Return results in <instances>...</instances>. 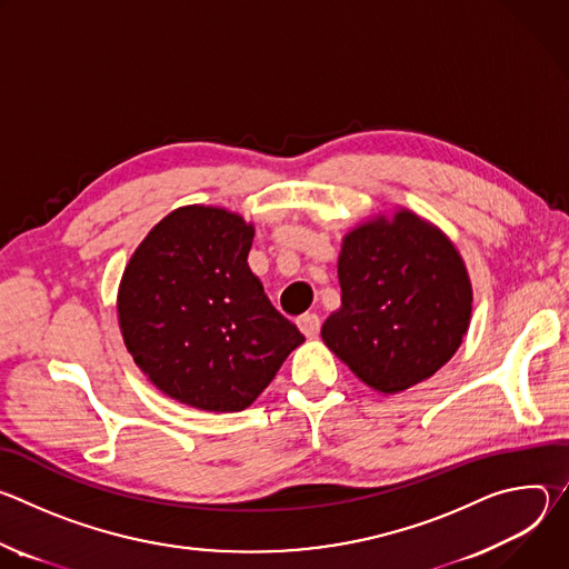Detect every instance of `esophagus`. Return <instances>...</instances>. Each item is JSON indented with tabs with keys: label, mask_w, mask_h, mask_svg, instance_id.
Here are the masks:
<instances>
[{
	"label": "esophagus",
	"mask_w": 569,
	"mask_h": 569,
	"mask_svg": "<svg viewBox=\"0 0 569 569\" xmlns=\"http://www.w3.org/2000/svg\"><path fill=\"white\" fill-rule=\"evenodd\" d=\"M297 327H299V331H301L306 338H317L321 321H319V317H317L315 312H308V315H301V317L297 319Z\"/></svg>",
	"instance_id": "34e87169"
}]
</instances>
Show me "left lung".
<instances>
[{"label": "left lung", "mask_w": 569, "mask_h": 569, "mask_svg": "<svg viewBox=\"0 0 569 569\" xmlns=\"http://www.w3.org/2000/svg\"><path fill=\"white\" fill-rule=\"evenodd\" d=\"M338 279L342 303L321 340L373 391L432 378L461 347L472 283L452 240L419 213L398 207L347 231Z\"/></svg>", "instance_id": "left-lung-1"}]
</instances>
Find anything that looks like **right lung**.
I'll list each match as a JSON object with an SVG mask.
<instances>
[{"instance_id": "obj_1", "label": "right lung", "mask_w": 569, "mask_h": 569, "mask_svg": "<svg viewBox=\"0 0 569 569\" xmlns=\"http://www.w3.org/2000/svg\"><path fill=\"white\" fill-rule=\"evenodd\" d=\"M254 224L187 204L132 252L117 295L119 329L143 376L204 412H240L303 342L248 266Z\"/></svg>"}]
</instances>
